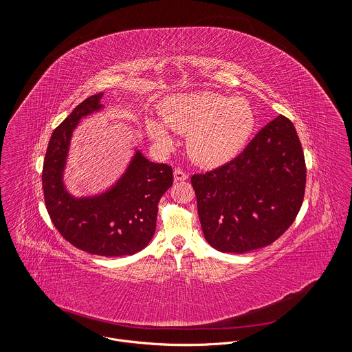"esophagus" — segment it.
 I'll use <instances>...</instances> for the list:
<instances>
[{
  "label": "esophagus",
  "instance_id": "34e87169",
  "mask_svg": "<svg viewBox=\"0 0 352 352\" xmlns=\"http://www.w3.org/2000/svg\"><path fill=\"white\" fill-rule=\"evenodd\" d=\"M188 178V174L181 168H177L174 170V179L175 181H186Z\"/></svg>",
  "mask_w": 352,
  "mask_h": 352
}]
</instances>
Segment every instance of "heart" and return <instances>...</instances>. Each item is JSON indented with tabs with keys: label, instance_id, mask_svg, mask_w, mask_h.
<instances>
[{
	"label": "heart",
	"instance_id": "obj_1",
	"mask_svg": "<svg viewBox=\"0 0 352 352\" xmlns=\"http://www.w3.org/2000/svg\"><path fill=\"white\" fill-rule=\"evenodd\" d=\"M160 115L168 129L187 134L188 154L204 166L230 161L243 149L254 126L248 101L211 91L173 96ZM146 131L158 148L168 149L173 145L171 135L161 122L148 120Z\"/></svg>",
	"mask_w": 352,
	"mask_h": 352
}]
</instances>
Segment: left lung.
I'll return each instance as SVG.
<instances>
[{
    "label": "left lung",
    "instance_id": "obj_1",
    "mask_svg": "<svg viewBox=\"0 0 352 352\" xmlns=\"http://www.w3.org/2000/svg\"><path fill=\"white\" fill-rule=\"evenodd\" d=\"M201 231L220 252L245 253L272 244L300 212L306 165L293 122L280 115L231 162L194 174Z\"/></svg>",
    "mask_w": 352,
    "mask_h": 352
}]
</instances>
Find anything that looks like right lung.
<instances>
[{
  "label": "right lung",
  "instance_id": "1",
  "mask_svg": "<svg viewBox=\"0 0 352 352\" xmlns=\"http://www.w3.org/2000/svg\"><path fill=\"white\" fill-rule=\"evenodd\" d=\"M101 98L102 92L87 98L51 134L42 171L45 203L54 226L74 247L104 257L131 256L151 243L173 168L137 151L109 190L94 197L71 195L63 182L71 135L82 118L104 107Z\"/></svg>",
  "mask_w": 352,
  "mask_h": 352
}]
</instances>
